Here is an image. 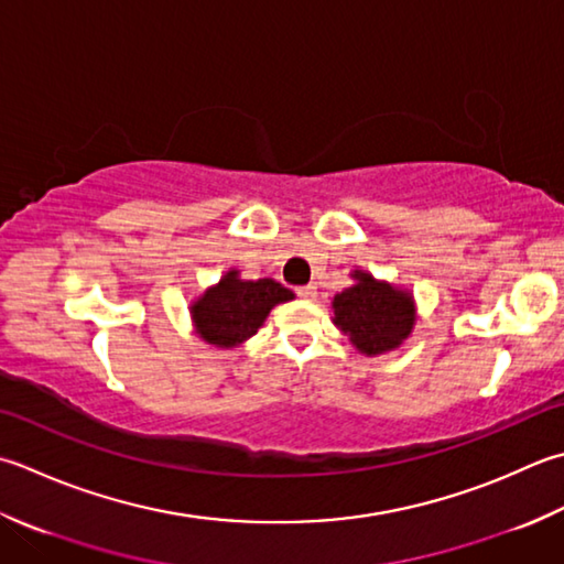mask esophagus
<instances>
[{"label":"esophagus","instance_id":"esophagus-1","mask_svg":"<svg viewBox=\"0 0 564 564\" xmlns=\"http://www.w3.org/2000/svg\"><path fill=\"white\" fill-rule=\"evenodd\" d=\"M297 297H303V301H313V297L317 295V289L315 285H301V289H295Z\"/></svg>","mask_w":564,"mask_h":564}]
</instances>
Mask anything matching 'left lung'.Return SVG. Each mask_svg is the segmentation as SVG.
<instances>
[{
    "mask_svg": "<svg viewBox=\"0 0 564 564\" xmlns=\"http://www.w3.org/2000/svg\"><path fill=\"white\" fill-rule=\"evenodd\" d=\"M357 283L335 295V325L364 355L395 349L413 329V297L393 285L355 271Z\"/></svg>",
    "mask_w": 564,
    "mask_h": 564,
    "instance_id": "1",
    "label": "left lung"
}]
</instances>
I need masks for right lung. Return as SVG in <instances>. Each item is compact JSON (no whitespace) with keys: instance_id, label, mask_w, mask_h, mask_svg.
Instances as JSON below:
<instances>
[{"instance_id":"right-lung-1","label":"right lung","mask_w":564,"mask_h":564,"mask_svg":"<svg viewBox=\"0 0 564 564\" xmlns=\"http://www.w3.org/2000/svg\"><path fill=\"white\" fill-rule=\"evenodd\" d=\"M293 301V291L271 279L241 281L229 271L193 305L197 333L215 347H235L257 335L273 305Z\"/></svg>"}]
</instances>
